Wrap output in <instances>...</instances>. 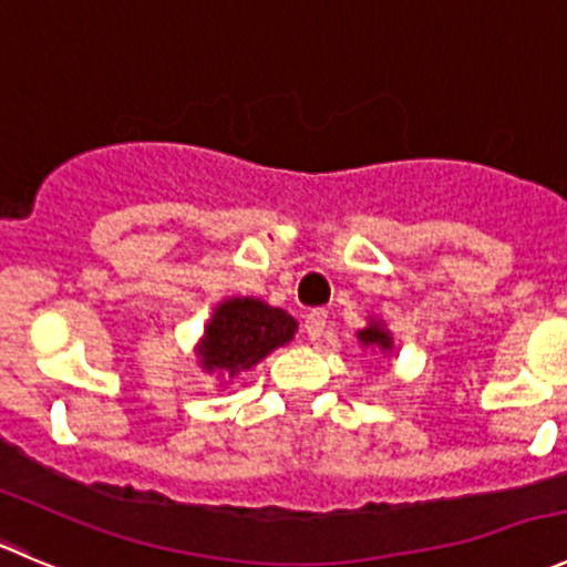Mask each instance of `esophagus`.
Instances as JSON below:
<instances>
[{"label": "esophagus", "instance_id": "obj_1", "mask_svg": "<svg viewBox=\"0 0 567 567\" xmlns=\"http://www.w3.org/2000/svg\"><path fill=\"white\" fill-rule=\"evenodd\" d=\"M324 324H328V311H322V308H313V311L306 317V322H302V330H306L308 339L319 341V336L324 333Z\"/></svg>", "mask_w": 567, "mask_h": 567}]
</instances>
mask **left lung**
<instances>
[{
    "mask_svg": "<svg viewBox=\"0 0 567 567\" xmlns=\"http://www.w3.org/2000/svg\"><path fill=\"white\" fill-rule=\"evenodd\" d=\"M358 339H361L363 344L383 347V350H389V347H391V336L385 333V330L380 328V324H369L367 330H361V333H358Z\"/></svg>",
    "mask_w": 567,
    "mask_h": 567,
    "instance_id": "1",
    "label": "left lung"
}]
</instances>
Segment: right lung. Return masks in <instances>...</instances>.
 Masks as SVG:
<instances>
[{"mask_svg": "<svg viewBox=\"0 0 567 567\" xmlns=\"http://www.w3.org/2000/svg\"><path fill=\"white\" fill-rule=\"evenodd\" d=\"M295 328L297 322L281 308L254 297H234L223 302L206 324L200 358L206 369H226L234 378L239 369H250L267 352L286 344Z\"/></svg>", "mask_w": 567, "mask_h": 567, "instance_id": "1", "label": "right lung"}]
</instances>
